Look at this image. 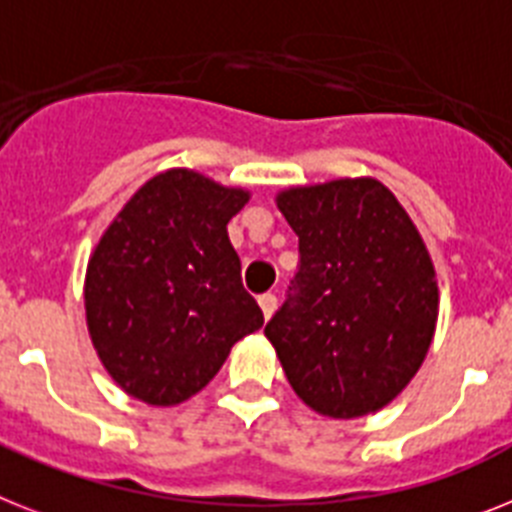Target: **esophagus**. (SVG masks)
I'll return each mask as SVG.
<instances>
[{"label": "esophagus", "mask_w": 512, "mask_h": 512, "mask_svg": "<svg viewBox=\"0 0 512 512\" xmlns=\"http://www.w3.org/2000/svg\"><path fill=\"white\" fill-rule=\"evenodd\" d=\"M257 302H260V309H263L265 320H270V315H273V312H276V307H278L276 294H263L260 299H257Z\"/></svg>", "instance_id": "1"}]
</instances>
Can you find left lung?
Listing matches in <instances>:
<instances>
[{
  "instance_id": "obj_1",
  "label": "left lung",
  "mask_w": 512,
  "mask_h": 512,
  "mask_svg": "<svg viewBox=\"0 0 512 512\" xmlns=\"http://www.w3.org/2000/svg\"><path fill=\"white\" fill-rule=\"evenodd\" d=\"M278 208L299 265L265 336L307 406L333 419L382 409L409 385L437 322L422 236L375 179L289 190Z\"/></svg>"
}]
</instances>
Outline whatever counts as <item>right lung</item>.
<instances>
[{
    "instance_id": "1",
    "label": "right lung",
    "mask_w": 512,
    "mask_h": 512,
    "mask_svg": "<svg viewBox=\"0 0 512 512\" xmlns=\"http://www.w3.org/2000/svg\"><path fill=\"white\" fill-rule=\"evenodd\" d=\"M247 197L171 169L135 192L90 257L93 346L109 375L150 406L203 390L231 346L263 328L226 231Z\"/></svg>"
}]
</instances>
